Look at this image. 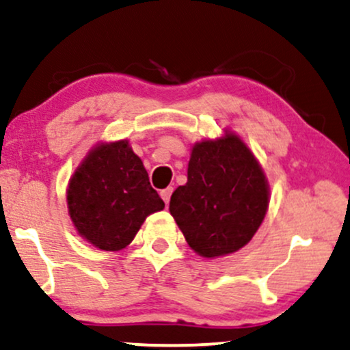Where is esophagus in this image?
I'll list each match as a JSON object with an SVG mask.
<instances>
[{
    "label": "esophagus",
    "mask_w": 350,
    "mask_h": 350,
    "mask_svg": "<svg viewBox=\"0 0 350 350\" xmlns=\"http://www.w3.org/2000/svg\"><path fill=\"white\" fill-rule=\"evenodd\" d=\"M171 194H172V187H166V189H163V191H161V198H163L164 202H166V206L170 204Z\"/></svg>",
    "instance_id": "1"
}]
</instances>
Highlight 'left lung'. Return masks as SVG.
<instances>
[{
	"label": "left lung",
	"mask_w": 350,
	"mask_h": 350,
	"mask_svg": "<svg viewBox=\"0 0 350 350\" xmlns=\"http://www.w3.org/2000/svg\"><path fill=\"white\" fill-rule=\"evenodd\" d=\"M268 202L262 166L239 136L226 133L192 146L187 183L172 192L170 212L192 250L217 258L250 242Z\"/></svg>",
	"instance_id": "left-lung-1"
}]
</instances>
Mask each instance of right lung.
<instances>
[{
	"label": "right lung",
	"instance_id": "right-lung-1",
	"mask_svg": "<svg viewBox=\"0 0 350 350\" xmlns=\"http://www.w3.org/2000/svg\"><path fill=\"white\" fill-rule=\"evenodd\" d=\"M74 227L100 250L116 252L131 243L144 219L163 211L143 161L128 139L102 143L85 156L67 189Z\"/></svg>",
	"mask_w": 350,
	"mask_h": 350
}]
</instances>
